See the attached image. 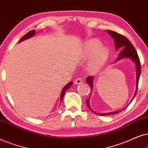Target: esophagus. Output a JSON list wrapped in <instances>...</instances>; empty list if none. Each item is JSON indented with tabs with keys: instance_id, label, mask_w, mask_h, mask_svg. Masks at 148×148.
Returning a JSON list of instances; mask_svg holds the SVG:
<instances>
[{
	"instance_id": "esophagus-1",
	"label": "esophagus",
	"mask_w": 148,
	"mask_h": 148,
	"mask_svg": "<svg viewBox=\"0 0 148 148\" xmlns=\"http://www.w3.org/2000/svg\"><path fill=\"white\" fill-rule=\"evenodd\" d=\"M82 81H83V80H82V78L78 77V78H76L75 80H74V84H80L82 83Z\"/></svg>"
}]
</instances>
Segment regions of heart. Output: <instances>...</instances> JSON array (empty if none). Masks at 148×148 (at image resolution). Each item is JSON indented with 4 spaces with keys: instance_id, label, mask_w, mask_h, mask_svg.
<instances>
[{
    "instance_id": "b5f03b06",
    "label": "heart",
    "mask_w": 148,
    "mask_h": 148,
    "mask_svg": "<svg viewBox=\"0 0 148 148\" xmlns=\"http://www.w3.org/2000/svg\"><path fill=\"white\" fill-rule=\"evenodd\" d=\"M101 47V42L95 38L87 41L85 45L86 56L88 58L94 56L91 64L92 68L94 69H97L103 66L109 56L108 49Z\"/></svg>"
}]
</instances>
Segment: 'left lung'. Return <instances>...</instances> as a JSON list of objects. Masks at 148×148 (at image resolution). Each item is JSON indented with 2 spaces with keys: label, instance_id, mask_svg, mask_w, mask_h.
I'll return each instance as SVG.
<instances>
[{
  "label": "left lung",
  "instance_id": "1",
  "mask_svg": "<svg viewBox=\"0 0 148 148\" xmlns=\"http://www.w3.org/2000/svg\"><path fill=\"white\" fill-rule=\"evenodd\" d=\"M107 32L110 34L112 38L114 40V43H115L116 49V50H122L120 53L119 57H118L116 61L121 60L123 58H131L132 60H133L135 63L136 65V72H137V85H136V90L134 95V97L136 95L137 92V89H138V83H139V76H140L141 74V63L140 60H139V56L137 55V51H136L135 47H133V45L131 44V42L129 40V39L126 38L125 36L122 35L119 33L116 32L112 31V30H107ZM86 81L88 82V84H89L90 88H92V77L91 76H88L86 78ZM133 97V98H134ZM86 105H87L88 108L91 110L92 112H94L95 114H99L100 116H106V115H109V114H117L121 111H116L114 112H110V113L107 114H98L95 112L91 108H90L89 106V99L86 100Z\"/></svg>",
  "mask_w": 148,
  "mask_h": 148
}]
</instances>
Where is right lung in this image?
I'll list each match as a JSON object with an SVG mask.
<instances>
[{
    "label": "right lung",
    "mask_w": 148,
    "mask_h": 148,
    "mask_svg": "<svg viewBox=\"0 0 148 148\" xmlns=\"http://www.w3.org/2000/svg\"><path fill=\"white\" fill-rule=\"evenodd\" d=\"M34 34H35V30H31V31L28 32H27V34H25L24 36H22V38L20 39L19 42H21V41H23V40H25V39L28 38H29V37L33 36L34 35ZM72 83H73V82H70L68 84H67V85H66V86H64V88H63V90H62V93H61V97H61V103H62V99H63V97H64L65 92L66 91V90L68 89L69 87H70V86H72Z\"/></svg>",
    "instance_id": "obj_1"
}]
</instances>
